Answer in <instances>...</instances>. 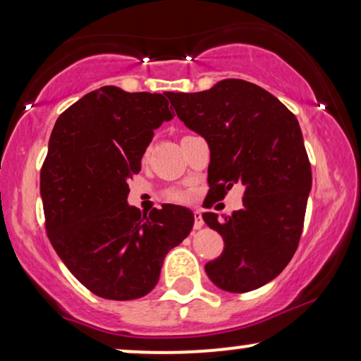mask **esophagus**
<instances>
[{
	"label": "esophagus",
	"mask_w": 361,
	"mask_h": 361,
	"mask_svg": "<svg viewBox=\"0 0 361 361\" xmlns=\"http://www.w3.org/2000/svg\"><path fill=\"white\" fill-rule=\"evenodd\" d=\"M204 226V219H202V212L200 210H195L194 212V228L199 230Z\"/></svg>",
	"instance_id": "1"
}]
</instances>
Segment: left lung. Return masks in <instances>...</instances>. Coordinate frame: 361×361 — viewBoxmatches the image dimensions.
Masks as SVG:
<instances>
[{"mask_svg": "<svg viewBox=\"0 0 361 361\" xmlns=\"http://www.w3.org/2000/svg\"><path fill=\"white\" fill-rule=\"evenodd\" d=\"M180 121L210 147L209 194L224 199L245 187L243 209L205 224L224 236L219 258L205 264L216 288L248 293L281 274L298 250L312 171L299 121L255 83L225 78L210 90L167 93Z\"/></svg>", "mask_w": 361, "mask_h": 361, "instance_id": "obj_1", "label": "left lung"}]
</instances>
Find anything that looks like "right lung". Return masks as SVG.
Masks as SVG:
<instances>
[{
    "label": "right lung",
    "mask_w": 361,
    "mask_h": 361,
    "mask_svg": "<svg viewBox=\"0 0 361 361\" xmlns=\"http://www.w3.org/2000/svg\"><path fill=\"white\" fill-rule=\"evenodd\" d=\"M167 93L102 87L68 106L49 140L41 169L47 236L68 271L103 299L151 293L166 255L194 226L185 207L141 216L128 204V180L141 171L154 130L174 118Z\"/></svg>",
    "instance_id": "add662e5"
}]
</instances>
